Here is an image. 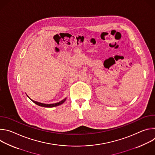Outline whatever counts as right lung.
Here are the masks:
<instances>
[{"label":"right lung","instance_id":"obj_1","mask_svg":"<svg viewBox=\"0 0 155 155\" xmlns=\"http://www.w3.org/2000/svg\"><path fill=\"white\" fill-rule=\"evenodd\" d=\"M27 96H28L34 103H35V104H37V105H39V106H41V107H50H50H56V106H58V105H61L62 104H63V103L66 101V99H67V98L65 97V99H64L63 100L59 102L54 103V104H43V103H41V102H38L35 101L31 99L28 95H27Z\"/></svg>","mask_w":155,"mask_h":155}]
</instances>
